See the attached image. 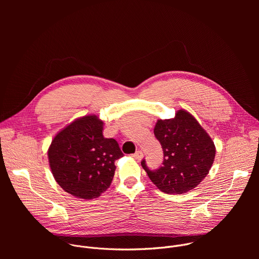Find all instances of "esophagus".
Wrapping results in <instances>:
<instances>
[{
	"instance_id": "obj_1",
	"label": "esophagus",
	"mask_w": 259,
	"mask_h": 259,
	"mask_svg": "<svg viewBox=\"0 0 259 259\" xmlns=\"http://www.w3.org/2000/svg\"><path fill=\"white\" fill-rule=\"evenodd\" d=\"M132 156H133L136 160H140V159L142 158L143 154H142V152H141V151H136V152H135V154H133Z\"/></svg>"
}]
</instances>
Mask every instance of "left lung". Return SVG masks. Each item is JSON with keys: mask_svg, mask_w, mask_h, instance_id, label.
I'll return each mask as SVG.
<instances>
[{"mask_svg": "<svg viewBox=\"0 0 259 259\" xmlns=\"http://www.w3.org/2000/svg\"><path fill=\"white\" fill-rule=\"evenodd\" d=\"M154 133L162 145L164 160L156 170L141 166L163 193L178 195L195 189L208 174L215 157L211 137L198 121L183 109L174 119L159 120Z\"/></svg>", "mask_w": 259, "mask_h": 259, "instance_id": "1", "label": "left lung"}]
</instances>
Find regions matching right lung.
<instances>
[{"instance_id":"right-lung-1","label":"right lung","mask_w":259,"mask_h":259,"mask_svg":"<svg viewBox=\"0 0 259 259\" xmlns=\"http://www.w3.org/2000/svg\"><path fill=\"white\" fill-rule=\"evenodd\" d=\"M102 130V121L86 116L61 130L49 147L56 182L77 198L90 200L105 192L115 175V162L124 156L117 140L105 138Z\"/></svg>"}]
</instances>
